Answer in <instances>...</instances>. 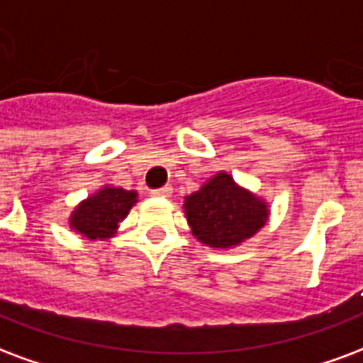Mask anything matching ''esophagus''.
I'll use <instances>...</instances> for the list:
<instances>
[{
	"instance_id": "esophagus-1",
	"label": "esophagus",
	"mask_w": 363,
	"mask_h": 363,
	"mask_svg": "<svg viewBox=\"0 0 363 363\" xmlns=\"http://www.w3.org/2000/svg\"><path fill=\"white\" fill-rule=\"evenodd\" d=\"M152 196H160V198H171V196H173V189H171V186H163V189L152 190Z\"/></svg>"
}]
</instances>
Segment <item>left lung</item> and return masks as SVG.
<instances>
[{
  "instance_id": "left-lung-1",
  "label": "left lung",
  "mask_w": 363,
  "mask_h": 363,
  "mask_svg": "<svg viewBox=\"0 0 363 363\" xmlns=\"http://www.w3.org/2000/svg\"><path fill=\"white\" fill-rule=\"evenodd\" d=\"M184 216L192 235L209 248H236L264 227L269 206L240 186L227 171H219L184 198Z\"/></svg>"
}]
</instances>
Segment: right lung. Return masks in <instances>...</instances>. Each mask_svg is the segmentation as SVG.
Returning <instances> with one entry per match:
<instances>
[{
    "mask_svg": "<svg viewBox=\"0 0 363 363\" xmlns=\"http://www.w3.org/2000/svg\"><path fill=\"white\" fill-rule=\"evenodd\" d=\"M136 202V190L106 184L74 208L69 217V227L88 240H107L117 235L121 221Z\"/></svg>",
    "mask_w": 363,
    "mask_h": 363,
    "instance_id": "obj_1",
    "label": "right lung"
}]
</instances>
